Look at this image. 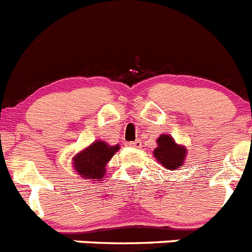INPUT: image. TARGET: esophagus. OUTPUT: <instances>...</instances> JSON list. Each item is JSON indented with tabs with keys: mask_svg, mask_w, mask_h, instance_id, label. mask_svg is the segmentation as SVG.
<instances>
[{
	"mask_svg": "<svg viewBox=\"0 0 252 252\" xmlns=\"http://www.w3.org/2000/svg\"><path fill=\"white\" fill-rule=\"evenodd\" d=\"M128 145H130L131 148H136V149H139V148H141V140H135V141H131V143H128Z\"/></svg>",
	"mask_w": 252,
	"mask_h": 252,
	"instance_id": "esophagus-1",
	"label": "esophagus"
}]
</instances>
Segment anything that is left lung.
I'll use <instances>...</instances> for the list:
<instances>
[{"instance_id": "8db88e82", "label": "left lung", "mask_w": 252, "mask_h": 252, "mask_svg": "<svg viewBox=\"0 0 252 252\" xmlns=\"http://www.w3.org/2000/svg\"><path fill=\"white\" fill-rule=\"evenodd\" d=\"M157 145L158 147L154 149L153 156L158 160L159 164H162L165 169L169 171L181 168L188 156L186 147L176 143L175 139L168 134L160 135L157 139Z\"/></svg>"}]
</instances>
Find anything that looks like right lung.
I'll return each mask as SVG.
<instances>
[{"mask_svg":"<svg viewBox=\"0 0 252 252\" xmlns=\"http://www.w3.org/2000/svg\"><path fill=\"white\" fill-rule=\"evenodd\" d=\"M120 145H109L103 140H95L89 147L72 157V165L77 175L84 180L102 181L105 176V165L115 156Z\"/></svg>","mask_w":252,"mask_h":252,"instance_id":"add662e5","label":"right lung"}]
</instances>
